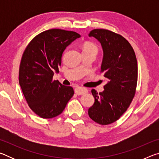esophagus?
Returning a JSON list of instances; mask_svg holds the SVG:
<instances>
[{"label":"esophagus","mask_w":159,"mask_h":159,"mask_svg":"<svg viewBox=\"0 0 159 159\" xmlns=\"http://www.w3.org/2000/svg\"><path fill=\"white\" fill-rule=\"evenodd\" d=\"M75 93L78 95H82L83 94H85L88 93V90L85 88H82V87H77L75 88Z\"/></svg>","instance_id":"34e87169"}]
</instances>
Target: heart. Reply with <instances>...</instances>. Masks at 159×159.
Segmentation results:
<instances>
[{
    "label": "heart",
    "mask_w": 159,
    "mask_h": 159,
    "mask_svg": "<svg viewBox=\"0 0 159 159\" xmlns=\"http://www.w3.org/2000/svg\"><path fill=\"white\" fill-rule=\"evenodd\" d=\"M83 52H88V51H95L97 52V50H98V47L95 44L91 42H86L83 44Z\"/></svg>",
    "instance_id": "obj_1"
}]
</instances>
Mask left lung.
<instances>
[{
  "instance_id": "obj_1",
  "label": "left lung",
  "mask_w": 159,
  "mask_h": 159,
  "mask_svg": "<svg viewBox=\"0 0 159 159\" xmlns=\"http://www.w3.org/2000/svg\"><path fill=\"white\" fill-rule=\"evenodd\" d=\"M100 43L103 59L100 72L107 78L104 91L91 90L95 98L88 109L91 119L101 125L115 122L130 106L138 83V62L125 38L107 29H93L88 34Z\"/></svg>"
}]
</instances>
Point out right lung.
Returning a JSON list of instances; mask_svg holds the SVG:
<instances>
[{
  "label": "right lung",
  "instance_id": "obj_1",
  "mask_svg": "<svg viewBox=\"0 0 159 159\" xmlns=\"http://www.w3.org/2000/svg\"><path fill=\"white\" fill-rule=\"evenodd\" d=\"M80 35L53 29L45 31L29 43L21 57L19 83L29 107L43 118L60 115L74 95L73 88L52 80L59 72L66 48Z\"/></svg>",
  "mask_w": 159,
  "mask_h": 159
}]
</instances>
